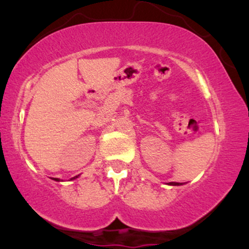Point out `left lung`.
<instances>
[{"label":"left lung","mask_w":249,"mask_h":249,"mask_svg":"<svg viewBox=\"0 0 249 249\" xmlns=\"http://www.w3.org/2000/svg\"><path fill=\"white\" fill-rule=\"evenodd\" d=\"M170 185H181V184H180V182H174V181H172V182H170Z\"/></svg>","instance_id":"1"}]
</instances>
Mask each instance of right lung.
Wrapping results in <instances>:
<instances>
[{
  "label": "right lung",
  "mask_w": 249,
  "mask_h": 249,
  "mask_svg": "<svg viewBox=\"0 0 249 249\" xmlns=\"http://www.w3.org/2000/svg\"><path fill=\"white\" fill-rule=\"evenodd\" d=\"M77 177H78V176H76V177H73V178H71V179H76L77 178ZM53 180H56V181H58V178H55V179H53Z\"/></svg>",
  "instance_id": "obj_1"
}]
</instances>
